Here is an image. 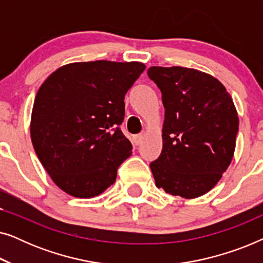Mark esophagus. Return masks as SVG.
Returning a JSON list of instances; mask_svg holds the SVG:
<instances>
[{
	"mask_svg": "<svg viewBox=\"0 0 263 263\" xmlns=\"http://www.w3.org/2000/svg\"><path fill=\"white\" fill-rule=\"evenodd\" d=\"M142 141H143V135H136L134 138V143L136 146L141 145Z\"/></svg>",
	"mask_w": 263,
	"mask_h": 263,
	"instance_id": "esophagus-1",
	"label": "esophagus"
}]
</instances>
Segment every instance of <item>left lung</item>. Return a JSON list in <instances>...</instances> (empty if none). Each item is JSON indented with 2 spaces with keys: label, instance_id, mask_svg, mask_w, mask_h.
<instances>
[{
  "label": "left lung",
  "instance_id": "obj_1",
  "mask_svg": "<svg viewBox=\"0 0 263 263\" xmlns=\"http://www.w3.org/2000/svg\"><path fill=\"white\" fill-rule=\"evenodd\" d=\"M165 109L163 149L151 163L157 188L184 199L213 189L231 164L238 114L218 79L193 68L151 67Z\"/></svg>",
  "mask_w": 263,
  "mask_h": 263
}]
</instances>
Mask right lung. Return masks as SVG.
<instances>
[{
  "label": "right lung",
  "instance_id": "right-lung-1",
  "mask_svg": "<svg viewBox=\"0 0 263 263\" xmlns=\"http://www.w3.org/2000/svg\"><path fill=\"white\" fill-rule=\"evenodd\" d=\"M146 69L141 62L93 61L64 64L35 96L31 140L53 183L79 199L98 196L132 156L120 125L124 96Z\"/></svg>",
  "mask_w": 263,
  "mask_h": 263
}]
</instances>
